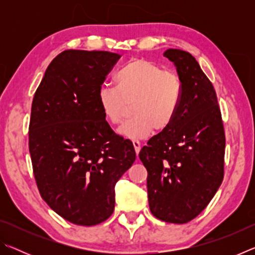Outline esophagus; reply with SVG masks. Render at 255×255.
I'll list each match as a JSON object with an SVG mask.
<instances>
[{"instance_id":"esophagus-1","label":"esophagus","mask_w":255,"mask_h":255,"mask_svg":"<svg viewBox=\"0 0 255 255\" xmlns=\"http://www.w3.org/2000/svg\"><path fill=\"white\" fill-rule=\"evenodd\" d=\"M132 145H133V148H135V152L136 154L139 153L140 150V143L138 140H132Z\"/></svg>"}]
</instances>
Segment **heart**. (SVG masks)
Wrapping results in <instances>:
<instances>
[{
  "label": "heart",
  "instance_id": "b5f03b06",
  "mask_svg": "<svg viewBox=\"0 0 255 255\" xmlns=\"http://www.w3.org/2000/svg\"><path fill=\"white\" fill-rule=\"evenodd\" d=\"M116 88L102 85L98 91L99 107L108 123L122 122L128 108L135 117L118 128L126 139L147 138L153 130L162 131L178 115L183 85L173 72L145 58L129 60L115 76Z\"/></svg>",
  "mask_w": 255,
  "mask_h": 255
}]
</instances>
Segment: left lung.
<instances>
[{"label": "left lung", "mask_w": 255, "mask_h": 255, "mask_svg": "<svg viewBox=\"0 0 255 255\" xmlns=\"http://www.w3.org/2000/svg\"><path fill=\"white\" fill-rule=\"evenodd\" d=\"M183 85L178 115L139 152L147 170L149 209L166 223L196 218L224 178L225 131L213 84L193 56L167 49Z\"/></svg>", "instance_id": "8db88e82"}]
</instances>
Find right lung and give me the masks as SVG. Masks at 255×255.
Wrapping results in <instances>:
<instances>
[{"mask_svg":"<svg viewBox=\"0 0 255 255\" xmlns=\"http://www.w3.org/2000/svg\"><path fill=\"white\" fill-rule=\"evenodd\" d=\"M119 58L102 50L63 51L47 67L32 100L29 152L38 190L75 225L110 217L115 185L136 158L131 141L115 133L98 102Z\"/></svg>","mask_w":255,"mask_h":255,"instance_id":"add662e5","label":"right lung"}]
</instances>
